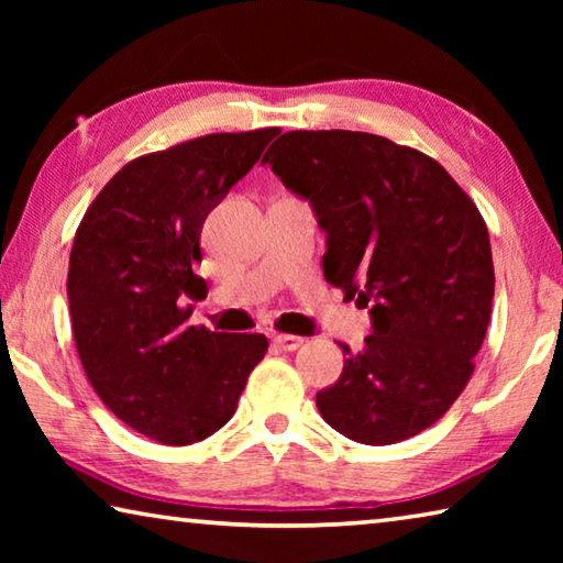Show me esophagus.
I'll use <instances>...</instances> for the list:
<instances>
[{"instance_id":"esophagus-1","label":"esophagus","mask_w":563,"mask_h":563,"mask_svg":"<svg viewBox=\"0 0 563 563\" xmlns=\"http://www.w3.org/2000/svg\"><path fill=\"white\" fill-rule=\"evenodd\" d=\"M302 338L300 335H290V332H280V335H275V345H278L280 350H298L302 345Z\"/></svg>"}]
</instances>
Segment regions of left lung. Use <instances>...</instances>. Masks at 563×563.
I'll return each mask as SVG.
<instances>
[{"instance_id":"obj_1","label":"left lung","mask_w":563,"mask_h":563,"mask_svg":"<svg viewBox=\"0 0 563 563\" xmlns=\"http://www.w3.org/2000/svg\"><path fill=\"white\" fill-rule=\"evenodd\" d=\"M308 198L328 235L325 280L373 298V335L316 402L360 444L432 427L464 393L487 335L494 263L487 223L422 151L365 131H288L263 156Z\"/></svg>"}]
</instances>
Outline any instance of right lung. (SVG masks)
I'll return each mask as SVG.
<instances>
[{"label":"right lung","instance_id":"add662e5","mask_svg":"<svg viewBox=\"0 0 563 563\" xmlns=\"http://www.w3.org/2000/svg\"><path fill=\"white\" fill-rule=\"evenodd\" d=\"M278 133H206L133 158L76 228L66 292L81 367L101 402L158 444L221 430L268 352L261 332L190 325L186 298L206 288L194 273L206 216Z\"/></svg>","mask_w":563,"mask_h":563}]
</instances>
